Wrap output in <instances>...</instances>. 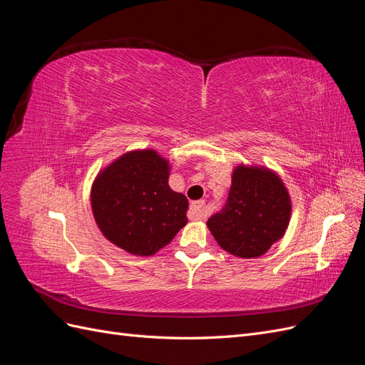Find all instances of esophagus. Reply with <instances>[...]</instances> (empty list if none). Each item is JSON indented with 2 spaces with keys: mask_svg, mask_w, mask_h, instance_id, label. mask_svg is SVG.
Here are the masks:
<instances>
[{
  "mask_svg": "<svg viewBox=\"0 0 365 365\" xmlns=\"http://www.w3.org/2000/svg\"><path fill=\"white\" fill-rule=\"evenodd\" d=\"M190 212L193 219L200 220V219H205L207 217V210H205V204L204 201H196L190 205Z\"/></svg>",
  "mask_w": 365,
  "mask_h": 365,
  "instance_id": "obj_1",
  "label": "esophagus"
}]
</instances>
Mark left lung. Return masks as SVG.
Returning a JSON list of instances; mask_svg holds the SVG:
<instances>
[{
	"label": "left lung",
	"instance_id": "1",
	"mask_svg": "<svg viewBox=\"0 0 365 365\" xmlns=\"http://www.w3.org/2000/svg\"><path fill=\"white\" fill-rule=\"evenodd\" d=\"M291 197L280 176L263 165L239 164L222 212L207 220L219 247L236 257H260L286 233Z\"/></svg>",
	"mask_w": 365,
	"mask_h": 365
}]
</instances>
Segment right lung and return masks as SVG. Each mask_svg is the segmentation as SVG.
<instances>
[{
	"mask_svg": "<svg viewBox=\"0 0 365 365\" xmlns=\"http://www.w3.org/2000/svg\"><path fill=\"white\" fill-rule=\"evenodd\" d=\"M169 173V161L153 149L126 152L97 173L91 208L109 242L152 256L187 224L189 201L170 189Z\"/></svg>",
	"mask_w": 365,
	"mask_h": 365,
	"instance_id": "obj_1",
	"label": "right lung"
}]
</instances>
